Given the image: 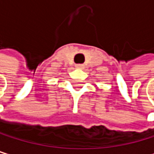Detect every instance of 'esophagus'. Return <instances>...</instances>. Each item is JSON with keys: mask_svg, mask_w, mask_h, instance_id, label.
Wrapping results in <instances>:
<instances>
[{"mask_svg": "<svg viewBox=\"0 0 154 154\" xmlns=\"http://www.w3.org/2000/svg\"><path fill=\"white\" fill-rule=\"evenodd\" d=\"M75 67H76V68H79V69H82V68H84V64H82V63H78V64H75Z\"/></svg>", "mask_w": 154, "mask_h": 154, "instance_id": "1", "label": "esophagus"}]
</instances>
